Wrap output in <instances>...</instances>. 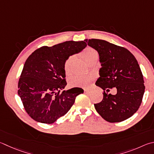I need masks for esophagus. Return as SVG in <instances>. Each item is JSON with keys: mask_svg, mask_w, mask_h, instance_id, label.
I'll return each mask as SVG.
<instances>
[{"mask_svg": "<svg viewBox=\"0 0 154 154\" xmlns=\"http://www.w3.org/2000/svg\"><path fill=\"white\" fill-rule=\"evenodd\" d=\"M84 92L85 94H89V93H90V91L89 90H88V89H85L84 90Z\"/></svg>", "mask_w": 154, "mask_h": 154, "instance_id": "1", "label": "esophagus"}]
</instances>
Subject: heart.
<instances>
[{"mask_svg": "<svg viewBox=\"0 0 154 154\" xmlns=\"http://www.w3.org/2000/svg\"><path fill=\"white\" fill-rule=\"evenodd\" d=\"M83 57L88 64L91 61L95 60H97L99 58V54L96 50L89 47L83 52ZM73 60L74 56H70L65 60V64H64V71L66 75H69L71 73V66ZM94 79V77L92 75H77L70 79L69 85L71 87H88Z\"/></svg>", "mask_w": 154, "mask_h": 154, "instance_id": "b5f03b06", "label": "heart"}]
</instances>
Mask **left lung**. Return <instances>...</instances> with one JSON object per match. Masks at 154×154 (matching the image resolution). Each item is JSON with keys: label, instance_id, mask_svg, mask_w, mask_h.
Masks as SVG:
<instances>
[{"label": "left lung", "instance_id": "8db88e82", "mask_svg": "<svg viewBox=\"0 0 154 154\" xmlns=\"http://www.w3.org/2000/svg\"><path fill=\"white\" fill-rule=\"evenodd\" d=\"M88 46L97 50L102 67L97 86L104 90L101 102L94 104L103 119L110 122L123 121L140 106L145 91L144 80L137 60L129 50L99 39H86ZM115 87V95L108 94Z\"/></svg>", "mask_w": 154, "mask_h": 154}]
</instances>
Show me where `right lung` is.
<instances>
[{
	"label": "right lung",
	"instance_id": "right-lung-1",
	"mask_svg": "<svg viewBox=\"0 0 154 154\" xmlns=\"http://www.w3.org/2000/svg\"><path fill=\"white\" fill-rule=\"evenodd\" d=\"M87 46L84 41H66L52 47L42 46L27 58L18 83L24 108L34 121L52 124L67 113L83 89L65 88L64 64Z\"/></svg>",
	"mask_w": 154,
	"mask_h": 154
}]
</instances>
